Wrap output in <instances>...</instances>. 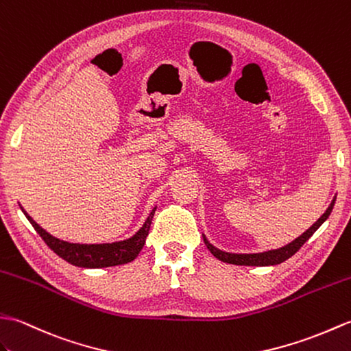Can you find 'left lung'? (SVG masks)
<instances>
[{
	"label": "left lung",
	"instance_id": "8db88e82",
	"mask_svg": "<svg viewBox=\"0 0 351 351\" xmlns=\"http://www.w3.org/2000/svg\"><path fill=\"white\" fill-rule=\"evenodd\" d=\"M333 204H335V198L332 201V204L329 206V208L326 210L324 215L313 225V227L303 232L300 237L293 240L291 243H288L284 247L275 249V251H267V252H260V254H228V252L219 251V249H216L213 245H210L206 237H204V243L208 251L212 252L217 260H221L223 263L237 264V266H275V264H281L282 261L288 260L290 256H293L299 251V249L303 246V243H305V241L313 236L318 228H320V225L328 219L333 208Z\"/></svg>",
	"mask_w": 351,
	"mask_h": 351
}]
</instances>
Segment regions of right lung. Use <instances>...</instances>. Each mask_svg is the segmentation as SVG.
<instances>
[{
  "mask_svg": "<svg viewBox=\"0 0 351 351\" xmlns=\"http://www.w3.org/2000/svg\"><path fill=\"white\" fill-rule=\"evenodd\" d=\"M154 210L156 207L152 210L150 216L147 217L143 228L139 230L134 237L123 241H114V243H102V245L69 243V241L60 240L57 237L51 236L49 232H46L40 225L33 221V217H31L27 212L23 213H25V216L28 217V221L31 222V225H33L34 230L40 234L45 243L48 245L58 256H61V258L66 260L67 263L73 264V266L97 269V267L119 266V264H126L136 258L145 243V237L149 236Z\"/></svg>",
  "mask_w": 351,
  "mask_h": 351,
  "instance_id": "right-lung-1",
  "label": "right lung"
}]
</instances>
